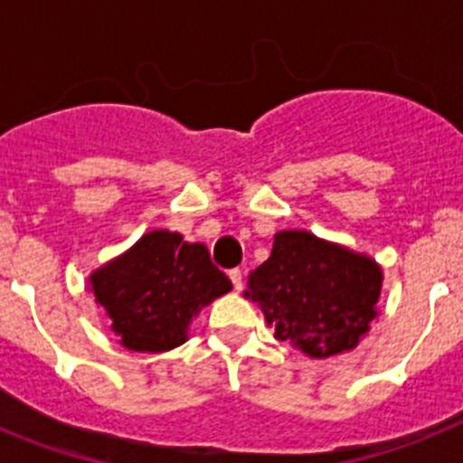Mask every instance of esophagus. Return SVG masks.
<instances>
[{"instance_id": "34e87169", "label": "esophagus", "mask_w": 463, "mask_h": 463, "mask_svg": "<svg viewBox=\"0 0 463 463\" xmlns=\"http://www.w3.org/2000/svg\"><path fill=\"white\" fill-rule=\"evenodd\" d=\"M229 280H232L236 292H241V288H243V273H241V269H232V271H229Z\"/></svg>"}]
</instances>
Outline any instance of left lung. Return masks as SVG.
Masks as SVG:
<instances>
[{"instance_id":"left-lung-1","label":"left lung","mask_w":463,"mask_h":463,"mask_svg":"<svg viewBox=\"0 0 463 463\" xmlns=\"http://www.w3.org/2000/svg\"><path fill=\"white\" fill-rule=\"evenodd\" d=\"M383 271L373 260L315 239L280 232L273 250L248 278L245 297L264 310L278 341L310 357L353 350L375 317Z\"/></svg>"}]
</instances>
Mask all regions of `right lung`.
Listing matches in <instances>:
<instances>
[{"label":"right lung","mask_w":463,"mask_h":463,"mask_svg":"<svg viewBox=\"0 0 463 463\" xmlns=\"http://www.w3.org/2000/svg\"><path fill=\"white\" fill-rule=\"evenodd\" d=\"M90 282L116 336L137 353L181 345L192 315L232 289L206 245L185 243L171 232L146 234L127 255L92 273Z\"/></svg>","instance_id":"add662e5"}]
</instances>
